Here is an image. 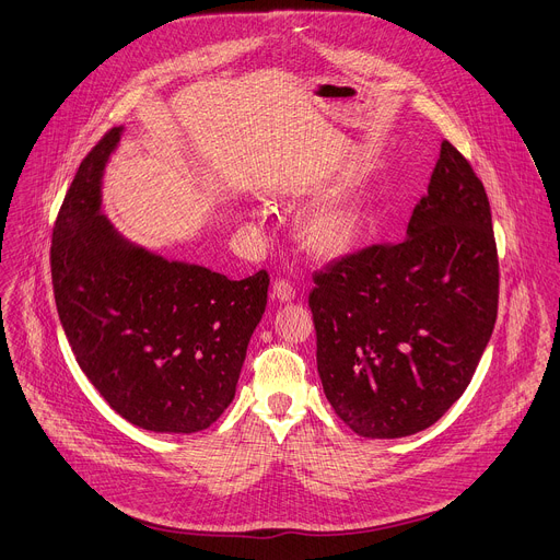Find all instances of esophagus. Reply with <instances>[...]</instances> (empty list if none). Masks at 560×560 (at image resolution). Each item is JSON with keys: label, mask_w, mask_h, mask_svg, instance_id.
Returning <instances> with one entry per match:
<instances>
[{"label": "esophagus", "mask_w": 560, "mask_h": 560, "mask_svg": "<svg viewBox=\"0 0 560 560\" xmlns=\"http://www.w3.org/2000/svg\"><path fill=\"white\" fill-rule=\"evenodd\" d=\"M272 294H275V299H279V301H292L294 294H296V290H294V283H292V281H288V279H277V281H275V288H272Z\"/></svg>", "instance_id": "1"}]
</instances>
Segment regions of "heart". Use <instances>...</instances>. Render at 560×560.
I'll list each match as a JSON object with an SVG mask.
<instances>
[{"label":"heart","instance_id":"1","mask_svg":"<svg viewBox=\"0 0 560 560\" xmlns=\"http://www.w3.org/2000/svg\"><path fill=\"white\" fill-rule=\"evenodd\" d=\"M364 212L354 200H337L315 210L301 228V238L319 257H339L360 238Z\"/></svg>","mask_w":560,"mask_h":560}]
</instances>
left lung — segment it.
Instances as JSON below:
<instances>
[{
  "label": "left lung",
  "instance_id": "8db88e82",
  "mask_svg": "<svg viewBox=\"0 0 560 560\" xmlns=\"http://www.w3.org/2000/svg\"><path fill=\"white\" fill-rule=\"evenodd\" d=\"M317 371L362 438L429 429L465 393L498 315L491 208L448 140L406 238L373 243L313 275Z\"/></svg>",
  "mask_w": 560,
  "mask_h": 560
}]
</instances>
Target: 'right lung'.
<instances>
[{
	"mask_svg": "<svg viewBox=\"0 0 560 560\" xmlns=\"http://www.w3.org/2000/svg\"><path fill=\"white\" fill-rule=\"evenodd\" d=\"M120 129L80 163L50 241L56 306L89 382L127 422L156 433L212 427L234 399L270 277L241 281L165 261L100 214V178Z\"/></svg>",
	"mask_w": 560,
	"mask_h": 560,
	"instance_id": "obj_1",
	"label": "right lung"
}]
</instances>
